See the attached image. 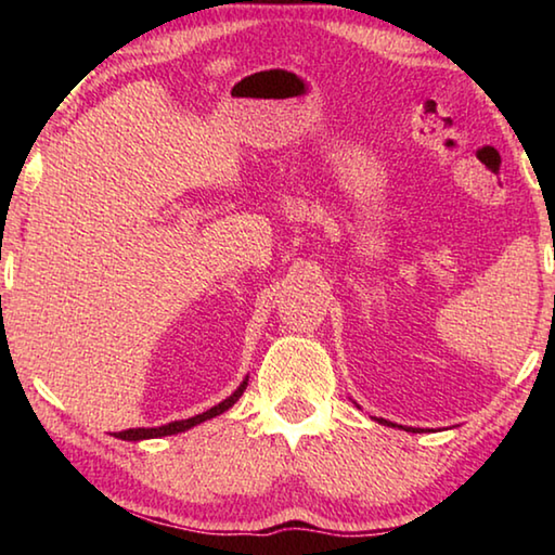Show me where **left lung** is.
Wrapping results in <instances>:
<instances>
[{
  "mask_svg": "<svg viewBox=\"0 0 555 555\" xmlns=\"http://www.w3.org/2000/svg\"><path fill=\"white\" fill-rule=\"evenodd\" d=\"M374 421H379V424H384V426H393L391 421H384V418H374Z\"/></svg>",
  "mask_w": 555,
  "mask_h": 555,
  "instance_id": "left-lung-1",
  "label": "left lung"
}]
</instances>
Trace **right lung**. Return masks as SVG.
<instances>
[{"instance_id": "obj_1", "label": "right lung", "mask_w": 555, "mask_h": 555, "mask_svg": "<svg viewBox=\"0 0 555 555\" xmlns=\"http://www.w3.org/2000/svg\"><path fill=\"white\" fill-rule=\"evenodd\" d=\"M247 382L249 377H244L242 384L237 389H234L228 399L220 401L218 406H212L208 411L198 413V416L193 418H183V421H171V424L166 426H156V428H129V430H119V434H115V438H121V440H134V443H139V440H146V438H164V436H176V434H183V430L193 428L203 424V421H210L215 416H220V413H224L228 409H232L234 403L240 401V397L244 393V389H247Z\"/></svg>"}]
</instances>
